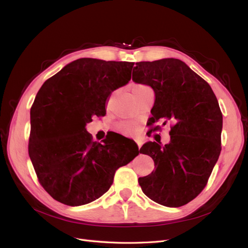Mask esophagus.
I'll list each match as a JSON object with an SVG mask.
<instances>
[{
    "instance_id": "obj_1",
    "label": "esophagus",
    "mask_w": 248,
    "mask_h": 248,
    "mask_svg": "<svg viewBox=\"0 0 248 248\" xmlns=\"http://www.w3.org/2000/svg\"><path fill=\"white\" fill-rule=\"evenodd\" d=\"M135 142H136V143H138V147H139V149H140V147H141V144H142L141 140H135Z\"/></svg>"
}]
</instances>
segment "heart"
I'll use <instances>...</instances> for the list:
<instances>
[{
  "mask_svg": "<svg viewBox=\"0 0 248 248\" xmlns=\"http://www.w3.org/2000/svg\"><path fill=\"white\" fill-rule=\"evenodd\" d=\"M146 89H149V87L146 86V85L140 84V83L133 84L132 86H131L132 94H135V93L141 92V91L146 90ZM120 128H121V130L124 133H126V134H134L139 129V123L136 122V121H127V122L122 123L120 125Z\"/></svg>",
  "mask_w": 248,
  "mask_h": 248,
  "instance_id": "1",
  "label": "heart"
}]
</instances>
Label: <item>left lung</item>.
<instances>
[{
    "label": "left lung",
    "mask_w": 248,
    "mask_h": 248,
    "mask_svg": "<svg viewBox=\"0 0 248 248\" xmlns=\"http://www.w3.org/2000/svg\"><path fill=\"white\" fill-rule=\"evenodd\" d=\"M135 64L132 80L155 92L152 124L173 123L169 143L149 141L140 150L152 157L156 167L139 178L140 186L161 205L183 206L205 187L219 157L223 115L218 101L209 84L179 59Z\"/></svg>",
    "instance_id": "1"
}]
</instances>
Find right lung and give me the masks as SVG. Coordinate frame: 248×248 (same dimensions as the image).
<instances>
[{"instance_id": "right-lung-1", "label": "right lung", "mask_w": 248, "mask_h": 248, "mask_svg": "<svg viewBox=\"0 0 248 248\" xmlns=\"http://www.w3.org/2000/svg\"><path fill=\"white\" fill-rule=\"evenodd\" d=\"M133 65L77 59L37 93L29 155L40 184L56 201L80 206L98 199L112 186L116 170L140 154L139 148L122 150L108 139L92 141L85 128L93 116L105 115L108 97L130 81Z\"/></svg>"}]
</instances>
